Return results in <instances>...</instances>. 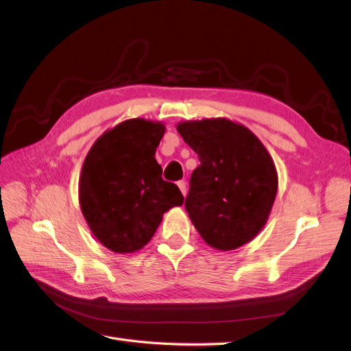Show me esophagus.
<instances>
[{
  "mask_svg": "<svg viewBox=\"0 0 351 351\" xmlns=\"http://www.w3.org/2000/svg\"><path fill=\"white\" fill-rule=\"evenodd\" d=\"M177 186H178V189H180V192L183 193V196H186V195H187V184H186L184 180H182V182H178Z\"/></svg>",
  "mask_w": 351,
  "mask_h": 351,
  "instance_id": "esophagus-1",
  "label": "esophagus"
}]
</instances>
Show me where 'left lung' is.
I'll use <instances>...</instances> for the list:
<instances>
[{"label":"left lung","mask_w":351,"mask_h":351,"mask_svg":"<svg viewBox=\"0 0 351 351\" xmlns=\"http://www.w3.org/2000/svg\"><path fill=\"white\" fill-rule=\"evenodd\" d=\"M177 132L200 161L184 204L200 237L221 252L247 244L267 224L278 190L268 149L224 117L180 121Z\"/></svg>","instance_id":"left-lung-1"}]
</instances>
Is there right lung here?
Instances as JSON below:
<instances>
[{"instance_id":"obj_1","label":"right lung","mask_w":351,"mask_h":351,"mask_svg":"<svg viewBox=\"0 0 351 351\" xmlns=\"http://www.w3.org/2000/svg\"><path fill=\"white\" fill-rule=\"evenodd\" d=\"M161 121L124 120L89 149L79 178V205L92 234L114 253H136L154 237L162 215L182 206L180 189L162 180L155 152Z\"/></svg>"}]
</instances>
